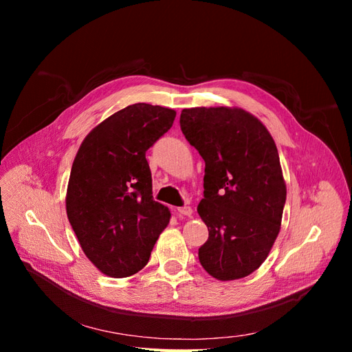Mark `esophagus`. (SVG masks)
Instances as JSON below:
<instances>
[{
  "mask_svg": "<svg viewBox=\"0 0 352 352\" xmlns=\"http://www.w3.org/2000/svg\"><path fill=\"white\" fill-rule=\"evenodd\" d=\"M177 212L180 216H188V217H190L194 214V210L190 208L189 206H185V207H180V208H177Z\"/></svg>",
  "mask_w": 352,
  "mask_h": 352,
  "instance_id": "esophagus-1",
  "label": "esophagus"
}]
</instances>
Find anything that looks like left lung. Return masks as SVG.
Wrapping results in <instances>:
<instances>
[{
    "label": "left lung",
    "mask_w": 352,
    "mask_h": 352,
    "mask_svg": "<svg viewBox=\"0 0 352 352\" xmlns=\"http://www.w3.org/2000/svg\"><path fill=\"white\" fill-rule=\"evenodd\" d=\"M180 129L206 162L198 214L208 239L199 263L217 280L257 270L278 238L286 201L279 153L257 117L239 107H194Z\"/></svg>",
    "instance_id": "8db88e82"
}]
</instances>
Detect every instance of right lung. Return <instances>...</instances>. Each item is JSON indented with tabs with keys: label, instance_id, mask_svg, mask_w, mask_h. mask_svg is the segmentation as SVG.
Listing matches in <instances>:
<instances>
[{
	"label": "right lung",
	"instance_id": "1",
	"mask_svg": "<svg viewBox=\"0 0 352 352\" xmlns=\"http://www.w3.org/2000/svg\"><path fill=\"white\" fill-rule=\"evenodd\" d=\"M175 117L160 105H127L95 126L74 157L67 217L85 255L110 278L144 269L168 225V208L153 199L145 153Z\"/></svg>",
	"mask_w": 352,
	"mask_h": 352
}]
</instances>
